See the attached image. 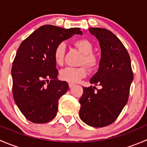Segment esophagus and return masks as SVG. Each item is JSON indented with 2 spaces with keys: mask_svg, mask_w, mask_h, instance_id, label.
Instances as JSON below:
<instances>
[{
  "mask_svg": "<svg viewBox=\"0 0 147 147\" xmlns=\"http://www.w3.org/2000/svg\"><path fill=\"white\" fill-rule=\"evenodd\" d=\"M75 85V84H73V83H69V88H72V87H74Z\"/></svg>",
  "mask_w": 147,
  "mask_h": 147,
  "instance_id": "1",
  "label": "esophagus"
}]
</instances>
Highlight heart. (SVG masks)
<instances>
[{
	"label": "heart",
	"instance_id": "1",
	"mask_svg": "<svg viewBox=\"0 0 147 147\" xmlns=\"http://www.w3.org/2000/svg\"><path fill=\"white\" fill-rule=\"evenodd\" d=\"M75 47L83 54L80 64L85 65L90 69H94L100 65L98 55L93 53L94 46L87 39H80L74 42ZM65 45L64 42H60L55 47L53 53L55 63L62 65L64 62ZM87 75V69L84 66L79 67H67L62 69L60 72V78L62 80L69 83L78 82L80 80L84 78Z\"/></svg>",
	"mask_w": 147,
	"mask_h": 147
}]
</instances>
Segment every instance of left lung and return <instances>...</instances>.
I'll use <instances>...</instances> for the list:
<instances>
[{"label": "left lung", "instance_id": "8db88e82", "mask_svg": "<svg viewBox=\"0 0 147 147\" xmlns=\"http://www.w3.org/2000/svg\"><path fill=\"white\" fill-rule=\"evenodd\" d=\"M89 31L97 38L102 52L99 70L90 83L102 88L83 87L80 117L91 127H103L117 119L128 101L133 72L127 49L113 32L101 28Z\"/></svg>", "mask_w": 147, "mask_h": 147}]
</instances>
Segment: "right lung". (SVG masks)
<instances>
[{
    "label": "right lung",
    "mask_w": 147,
    "mask_h": 147,
    "mask_svg": "<svg viewBox=\"0 0 147 147\" xmlns=\"http://www.w3.org/2000/svg\"><path fill=\"white\" fill-rule=\"evenodd\" d=\"M75 34L82 35L78 28L64 29L45 25L34 31L19 46L13 62V95L26 119L44 124L56 116L60 97L69 85L57 80L53 53L62 41Z\"/></svg>",
    "instance_id": "add662e5"
}]
</instances>
